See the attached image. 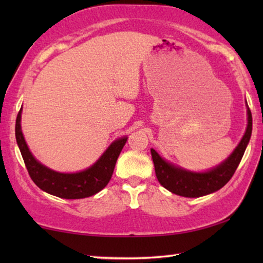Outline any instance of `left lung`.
<instances>
[{
	"label": "left lung",
	"mask_w": 263,
	"mask_h": 263,
	"mask_svg": "<svg viewBox=\"0 0 263 263\" xmlns=\"http://www.w3.org/2000/svg\"><path fill=\"white\" fill-rule=\"evenodd\" d=\"M247 115L248 124L246 132H245L237 148L233 151V153L224 162L209 172L193 173L177 168L164 161L153 148L151 149L155 168V175H157L160 184L171 191V193L183 196V197H201V196L215 193V191L222 188L231 180L234 172L237 171L239 163L242 159L245 149H246L249 139H251L253 121L252 112L249 108H247Z\"/></svg>",
	"instance_id": "obj_1"
}]
</instances>
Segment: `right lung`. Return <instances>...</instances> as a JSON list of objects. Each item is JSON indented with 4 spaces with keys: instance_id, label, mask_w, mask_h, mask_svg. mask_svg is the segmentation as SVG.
<instances>
[{
    "instance_id": "add662e5",
    "label": "right lung",
    "mask_w": 263,
    "mask_h": 263,
    "mask_svg": "<svg viewBox=\"0 0 263 263\" xmlns=\"http://www.w3.org/2000/svg\"><path fill=\"white\" fill-rule=\"evenodd\" d=\"M21 111L22 109L16 118V140L29 175L35 185L57 197L79 199L97 194L109 183L127 138L124 137L114 141L90 168L74 174H64L43 166L31 154L21 130Z\"/></svg>"
}]
</instances>
